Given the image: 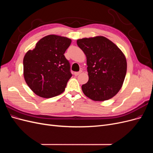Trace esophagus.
<instances>
[{
  "mask_svg": "<svg viewBox=\"0 0 153 153\" xmlns=\"http://www.w3.org/2000/svg\"><path fill=\"white\" fill-rule=\"evenodd\" d=\"M81 73H82V71H80L78 72H75V73H74V75H75V76H78V75H80Z\"/></svg>",
  "mask_w": 153,
  "mask_h": 153,
  "instance_id": "obj_1",
  "label": "esophagus"
}]
</instances>
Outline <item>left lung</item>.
<instances>
[{"mask_svg": "<svg viewBox=\"0 0 153 153\" xmlns=\"http://www.w3.org/2000/svg\"><path fill=\"white\" fill-rule=\"evenodd\" d=\"M76 43L87 57L89 80L82 85L83 92L94 101L112 98L121 89L126 76L124 53L103 36L80 39Z\"/></svg>", "mask_w": 153, "mask_h": 153, "instance_id": "1", "label": "left lung"}]
</instances>
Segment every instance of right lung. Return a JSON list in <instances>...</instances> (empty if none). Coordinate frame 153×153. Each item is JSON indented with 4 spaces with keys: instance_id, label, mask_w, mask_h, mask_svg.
Masks as SVG:
<instances>
[{
    "instance_id": "obj_1",
    "label": "right lung",
    "mask_w": 153,
    "mask_h": 153,
    "mask_svg": "<svg viewBox=\"0 0 153 153\" xmlns=\"http://www.w3.org/2000/svg\"><path fill=\"white\" fill-rule=\"evenodd\" d=\"M71 40L48 35L41 39L24 58V76L27 84L40 97L50 98L61 94L72 76L70 64L64 53Z\"/></svg>"
}]
</instances>
